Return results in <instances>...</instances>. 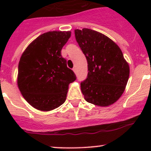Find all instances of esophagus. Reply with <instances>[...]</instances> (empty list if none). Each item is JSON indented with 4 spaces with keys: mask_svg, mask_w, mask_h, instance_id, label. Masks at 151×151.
Here are the masks:
<instances>
[{
    "mask_svg": "<svg viewBox=\"0 0 151 151\" xmlns=\"http://www.w3.org/2000/svg\"><path fill=\"white\" fill-rule=\"evenodd\" d=\"M73 71H74V72L75 73V74H76V73H77V71H76V68H73Z\"/></svg>",
    "mask_w": 151,
    "mask_h": 151,
    "instance_id": "esophagus-1",
    "label": "esophagus"
}]
</instances>
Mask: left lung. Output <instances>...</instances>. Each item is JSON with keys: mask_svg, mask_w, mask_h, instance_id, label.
Returning a JSON list of instances; mask_svg holds the SVG:
<instances>
[{"mask_svg": "<svg viewBox=\"0 0 151 151\" xmlns=\"http://www.w3.org/2000/svg\"><path fill=\"white\" fill-rule=\"evenodd\" d=\"M88 62V77L81 91L88 102L107 106L118 101L129 77V63L120 47L102 33L88 28L74 30Z\"/></svg>", "mask_w": 151, "mask_h": 151, "instance_id": "1", "label": "left lung"}]
</instances>
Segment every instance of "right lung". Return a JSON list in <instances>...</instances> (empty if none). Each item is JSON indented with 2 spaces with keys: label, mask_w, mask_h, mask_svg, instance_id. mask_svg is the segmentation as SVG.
I'll list each match as a JSON object with an SVG mask.
<instances>
[{
  "label": "right lung",
  "mask_w": 151,
  "mask_h": 151,
  "mask_svg": "<svg viewBox=\"0 0 151 151\" xmlns=\"http://www.w3.org/2000/svg\"><path fill=\"white\" fill-rule=\"evenodd\" d=\"M70 36V31L47 32L33 40L21 56L18 88L24 99L39 110L50 111L63 104L68 85L77 78L61 55Z\"/></svg>",
  "instance_id": "add662e5"
}]
</instances>
